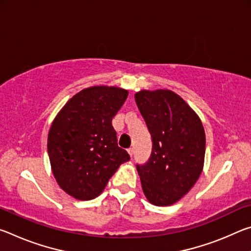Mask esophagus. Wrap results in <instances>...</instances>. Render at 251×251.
I'll return each instance as SVG.
<instances>
[{
  "label": "esophagus",
  "mask_w": 251,
  "mask_h": 251,
  "mask_svg": "<svg viewBox=\"0 0 251 251\" xmlns=\"http://www.w3.org/2000/svg\"><path fill=\"white\" fill-rule=\"evenodd\" d=\"M127 151H128V154L130 155V157H133V155H134V150H133V148H128V150H127Z\"/></svg>",
  "instance_id": "esophagus-1"
}]
</instances>
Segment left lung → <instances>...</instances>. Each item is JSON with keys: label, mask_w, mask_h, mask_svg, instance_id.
<instances>
[{"label": "left lung", "mask_w": 251, "mask_h": 251, "mask_svg": "<svg viewBox=\"0 0 251 251\" xmlns=\"http://www.w3.org/2000/svg\"><path fill=\"white\" fill-rule=\"evenodd\" d=\"M135 100L152 143L148 160L136 165L144 194L152 205L169 206L201 176L205 130L197 114L172 91H141Z\"/></svg>", "instance_id": "1"}]
</instances>
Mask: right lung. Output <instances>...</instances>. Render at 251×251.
Here are the masks:
<instances>
[{
  "label": "right lung",
  "mask_w": 251,
  "mask_h": 251,
  "mask_svg": "<svg viewBox=\"0 0 251 251\" xmlns=\"http://www.w3.org/2000/svg\"><path fill=\"white\" fill-rule=\"evenodd\" d=\"M127 95L120 87L93 86L72 97L55 117L48 138L50 166L59 187L74 198L99 196L130 159L112 125Z\"/></svg>",
  "instance_id": "right-lung-1"
}]
</instances>
